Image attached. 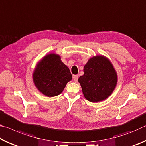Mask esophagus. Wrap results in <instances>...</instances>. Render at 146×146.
<instances>
[{"label":"esophagus","instance_id":"obj_1","mask_svg":"<svg viewBox=\"0 0 146 146\" xmlns=\"http://www.w3.org/2000/svg\"><path fill=\"white\" fill-rule=\"evenodd\" d=\"M78 75H73V80L75 81V82H77V80H78Z\"/></svg>","mask_w":146,"mask_h":146}]
</instances>
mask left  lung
<instances>
[{
  "label": "left lung",
  "instance_id": "8db88e82",
  "mask_svg": "<svg viewBox=\"0 0 146 146\" xmlns=\"http://www.w3.org/2000/svg\"><path fill=\"white\" fill-rule=\"evenodd\" d=\"M83 95L88 101L104 100L113 93L117 84V73L110 59L96 55L89 59L84 67V75L78 79Z\"/></svg>",
  "mask_w": 146,
  "mask_h": 146
}]
</instances>
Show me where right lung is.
Here are the masks:
<instances>
[{
  "instance_id": "1",
  "label": "right lung",
  "mask_w": 146,
  "mask_h": 146,
  "mask_svg": "<svg viewBox=\"0 0 146 146\" xmlns=\"http://www.w3.org/2000/svg\"><path fill=\"white\" fill-rule=\"evenodd\" d=\"M36 89L48 97L57 96L72 79L70 69L61 60L60 56L51 53L36 64L32 74Z\"/></svg>"
}]
</instances>
